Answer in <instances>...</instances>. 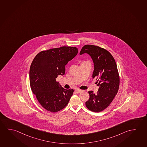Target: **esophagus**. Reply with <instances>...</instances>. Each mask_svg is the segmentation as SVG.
Instances as JSON below:
<instances>
[{
    "label": "esophagus",
    "instance_id": "obj_1",
    "mask_svg": "<svg viewBox=\"0 0 147 147\" xmlns=\"http://www.w3.org/2000/svg\"><path fill=\"white\" fill-rule=\"evenodd\" d=\"M75 91L77 92V93H81L82 92V90H80V89H76Z\"/></svg>",
    "mask_w": 147,
    "mask_h": 147
}]
</instances>
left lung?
<instances>
[{
    "label": "left lung",
    "mask_w": 147,
    "mask_h": 147,
    "mask_svg": "<svg viewBox=\"0 0 147 147\" xmlns=\"http://www.w3.org/2000/svg\"><path fill=\"white\" fill-rule=\"evenodd\" d=\"M85 53L88 54L93 61L92 78H97L96 83L99 87L96 93L89 91V98L85 104L91 111L100 112L112 102L119 90V77L117 64L111 54L100 47L85 45L80 55Z\"/></svg>",
    "instance_id": "left-lung-1"
}]
</instances>
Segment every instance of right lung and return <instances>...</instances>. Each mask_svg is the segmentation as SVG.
<instances>
[{
  "mask_svg": "<svg viewBox=\"0 0 147 147\" xmlns=\"http://www.w3.org/2000/svg\"><path fill=\"white\" fill-rule=\"evenodd\" d=\"M76 47H62L40 52L30 65V83L33 93L45 109L58 112L67 106L74 89L63 88L56 81L65 65L78 54Z\"/></svg>",
  "mask_w": 147,
  "mask_h": 147,
  "instance_id": "1",
  "label": "right lung"
}]
</instances>
